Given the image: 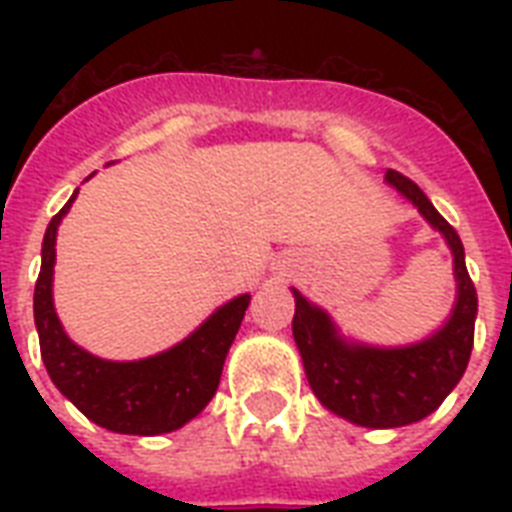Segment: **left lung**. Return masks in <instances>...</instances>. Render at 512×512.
Returning <instances> with one entry per match:
<instances>
[{"label":"left lung","mask_w":512,"mask_h":512,"mask_svg":"<svg viewBox=\"0 0 512 512\" xmlns=\"http://www.w3.org/2000/svg\"><path fill=\"white\" fill-rule=\"evenodd\" d=\"M385 180L420 209V215L441 231L452 249L457 303L444 327L428 340L404 348L345 342L337 335L329 313L292 289V335L303 356L305 377L311 382L313 393L329 412L364 428H401L436 412L465 374L478 313L476 287L465 268V249L457 231L438 215L420 185L409 177L388 170Z\"/></svg>","instance_id":"8db88e82"}]
</instances>
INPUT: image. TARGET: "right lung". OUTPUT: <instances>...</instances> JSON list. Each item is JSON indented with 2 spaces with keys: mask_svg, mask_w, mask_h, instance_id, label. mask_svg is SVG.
I'll return each instance as SVG.
<instances>
[{
  "mask_svg": "<svg viewBox=\"0 0 512 512\" xmlns=\"http://www.w3.org/2000/svg\"><path fill=\"white\" fill-rule=\"evenodd\" d=\"M52 217L42 241V271L34 289V321L42 361L55 388L95 425L127 436H159L183 428L212 401L225 356L249 305V295L217 308L175 348L140 361H106L79 348L63 332L52 305L55 236L68 207Z\"/></svg>",
  "mask_w": 512,
  "mask_h": 512,
  "instance_id": "1",
  "label": "right lung"
}]
</instances>
